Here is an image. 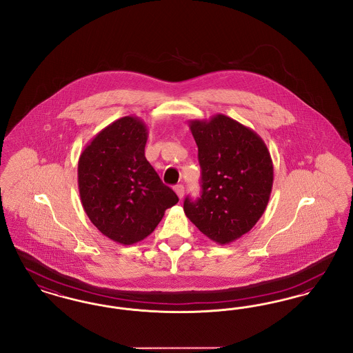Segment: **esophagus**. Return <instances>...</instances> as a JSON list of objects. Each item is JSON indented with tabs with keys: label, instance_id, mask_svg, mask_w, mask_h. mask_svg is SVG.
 I'll return each instance as SVG.
<instances>
[{
	"label": "esophagus",
	"instance_id": "1",
	"mask_svg": "<svg viewBox=\"0 0 353 353\" xmlns=\"http://www.w3.org/2000/svg\"><path fill=\"white\" fill-rule=\"evenodd\" d=\"M174 192H176V194L179 196V199H183L185 192L184 185H176V186H174Z\"/></svg>",
	"mask_w": 353,
	"mask_h": 353
}]
</instances>
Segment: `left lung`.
I'll list each match as a JSON object with an SVG mask.
<instances>
[{
	"instance_id": "8db88e82",
	"label": "left lung",
	"mask_w": 353,
	"mask_h": 353,
	"mask_svg": "<svg viewBox=\"0 0 353 353\" xmlns=\"http://www.w3.org/2000/svg\"><path fill=\"white\" fill-rule=\"evenodd\" d=\"M199 147L201 196L184 212L209 239L228 245L250 232L266 210L274 167L262 137L234 119L190 120Z\"/></svg>"
}]
</instances>
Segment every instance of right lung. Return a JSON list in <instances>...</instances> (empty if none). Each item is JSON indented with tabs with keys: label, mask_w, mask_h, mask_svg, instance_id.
<instances>
[{
	"label": "right lung",
	"mask_w": 353,
	"mask_h": 353,
	"mask_svg": "<svg viewBox=\"0 0 353 353\" xmlns=\"http://www.w3.org/2000/svg\"><path fill=\"white\" fill-rule=\"evenodd\" d=\"M147 139L143 120L118 119L87 144L78 163L85 214L101 234L121 245L147 238L179 202L145 159Z\"/></svg>",
	"instance_id": "add662e5"
}]
</instances>
